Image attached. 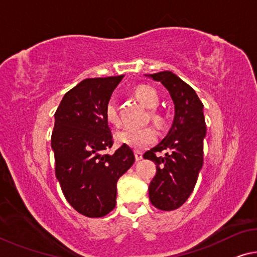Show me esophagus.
Returning a JSON list of instances; mask_svg holds the SVG:
<instances>
[{
  "mask_svg": "<svg viewBox=\"0 0 257 257\" xmlns=\"http://www.w3.org/2000/svg\"><path fill=\"white\" fill-rule=\"evenodd\" d=\"M135 158L137 161L142 160V159H143V153H142L141 151H135Z\"/></svg>",
  "mask_w": 257,
  "mask_h": 257,
  "instance_id": "34e87169",
  "label": "esophagus"
}]
</instances>
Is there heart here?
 <instances>
[{"instance_id": "b5f03b06", "label": "heart", "mask_w": 257, "mask_h": 257, "mask_svg": "<svg viewBox=\"0 0 257 257\" xmlns=\"http://www.w3.org/2000/svg\"><path fill=\"white\" fill-rule=\"evenodd\" d=\"M134 95L138 101H141L145 107L156 108L160 103V96L153 87L148 84H140L134 89ZM150 116L156 123L161 124L164 122V117L156 109H151ZM105 119L109 124L119 125L120 116L117 112L115 101L109 99L105 106ZM157 140L156 130L151 127L144 128H124L116 133L115 141L119 144L128 145L129 148L135 150H142L146 146L152 144Z\"/></svg>"}]
</instances>
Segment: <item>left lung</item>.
<instances>
[{
	"mask_svg": "<svg viewBox=\"0 0 257 257\" xmlns=\"http://www.w3.org/2000/svg\"><path fill=\"white\" fill-rule=\"evenodd\" d=\"M145 76L164 85L174 101L172 128L160 143L143 156L157 165V174L149 186L151 203L158 209L174 210L192 193L202 168L206 137L203 105L193 89L173 72ZM164 149L167 151L165 157L155 156Z\"/></svg>",
	"mask_w": 257,
	"mask_h": 257,
	"instance_id": "obj_1",
	"label": "left lung"
}]
</instances>
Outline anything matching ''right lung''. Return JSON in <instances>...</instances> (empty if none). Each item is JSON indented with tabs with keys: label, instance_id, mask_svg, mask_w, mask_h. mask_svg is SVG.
<instances>
[{
	"label": "right lung",
	"instance_id": "obj_1",
	"mask_svg": "<svg viewBox=\"0 0 257 257\" xmlns=\"http://www.w3.org/2000/svg\"><path fill=\"white\" fill-rule=\"evenodd\" d=\"M123 75L85 79L65 93L55 113L51 149L56 177L68 203L87 217L114 209L116 182L135 162L128 145L113 154L105 106Z\"/></svg>",
	"mask_w": 257,
	"mask_h": 257
}]
</instances>
